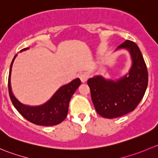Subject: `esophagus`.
<instances>
[{
    "label": "esophagus",
    "instance_id": "1",
    "mask_svg": "<svg viewBox=\"0 0 158 158\" xmlns=\"http://www.w3.org/2000/svg\"><path fill=\"white\" fill-rule=\"evenodd\" d=\"M78 77H79V78L81 79V82H83V83H85V82L88 80V75L85 73H80L79 74H78Z\"/></svg>",
    "mask_w": 158,
    "mask_h": 158
}]
</instances>
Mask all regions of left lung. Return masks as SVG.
Here are the masks:
<instances>
[{
  "mask_svg": "<svg viewBox=\"0 0 158 158\" xmlns=\"http://www.w3.org/2000/svg\"><path fill=\"white\" fill-rule=\"evenodd\" d=\"M127 49L131 56L132 65L127 74L115 81L101 75L88 80L96 112L104 118H117L134 110L148 88V69L137 45L127 40L116 49Z\"/></svg>",
  "mask_w": 158,
  "mask_h": 158,
  "instance_id": "obj_1",
  "label": "left lung"
}]
</instances>
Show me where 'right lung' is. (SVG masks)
Wrapping results in <instances>:
<instances>
[{
  "instance_id": "1",
  "label": "right lung",
  "mask_w": 158,
  "mask_h": 158,
  "mask_svg": "<svg viewBox=\"0 0 158 158\" xmlns=\"http://www.w3.org/2000/svg\"><path fill=\"white\" fill-rule=\"evenodd\" d=\"M28 49V48H25L22 51ZM16 56L17 55L15 56L12 62L10 64L8 76V91L10 100L15 108L25 119L35 125L49 127L62 123L67 115L70 98L81 83L80 79L76 78L70 83L61 86L51 97V98L44 104L36 106L25 105L16 98L12 93L10 86L11 68Z\"/></svg>"
}]
</instances>
